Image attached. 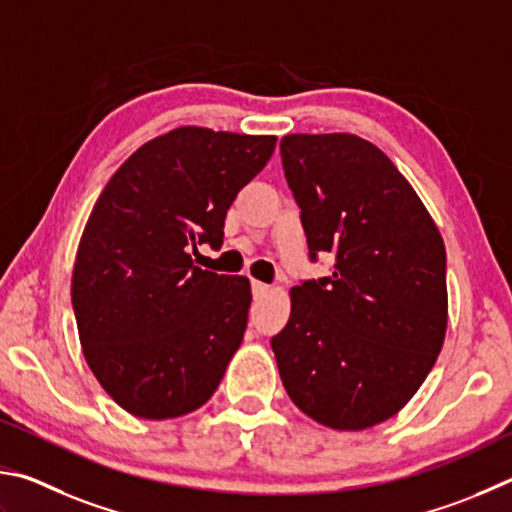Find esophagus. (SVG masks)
<instances>
[{"instance_id":"34e87169","label":"esophagus","mask_w":512,"mask_h":512,"mask_svg":"<svg viewBox=\"0 0 512 512\" xmlns=\"http://www.w3.org/2000/svg\"><path fill=\"white\" fill-rule=\"evenodd\" d=\"M272 288L267 283H261V281H251V292H254V297H263V294L270 292Z\"/></svg>"}]
</instances>
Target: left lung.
<instances>
[{
  "label": "left lung",
  "mask_w": 512,
  "mask_h": 512,
  "mask_svg": "<svg viewBox=\"0 0 512 512\" xmlns=\"http://www.w3.org/2000/svg\"><path fill=\"white\" fill-rule=\"evenodd\" d=\"M285 179L310 258L333 276L290 290L272 351L303 414L339 432L380 425L414 398L447 330L445 245L400 170L355 134H288Z\"/></svg>",
  "instance_id": "8db88e82"
}]
</instances>
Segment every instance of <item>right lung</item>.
<instances>
[{"label": "right lung", "mask_w": 512, "mask_h": 512, "mask_svg": "<svg viewBox=\"0 0 512 512\" xmlns=\"http://www.w3.org/2000/svg\"><path fill=\"white\" fill-rule=\"evenodd\" d=\"M272 134L182 125L143 143L98 195L76 251L71 303L87 366L146 420L209 400L247 328V276L202 270L188 251L222 247L238 191L270 161Z\"/></svg>", "instance_id": "1"}]
</instances>
